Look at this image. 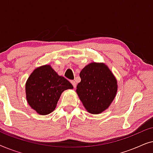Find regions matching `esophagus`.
<instances>
[{
  "instance_id": "esophagus-1",
  "label": "esophagus",
  "mask_w": 153,
  "mask_h": 153,
  "mask_svg": "<svg viewBox=\"0 0 153 153\" xmlns=\"http://www.w3.org/2000/svg\"><path fill=\"white\" fill-rule=\"evenodd\" d=\"M70 82H71V83H72V84L73 87H74V88H75L76 87V82H75V81H73V80H72V81H71Z\"/></svg>"
}]
</instances>
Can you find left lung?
Segmentation results:
<instances>
[{
	"mask_svg": "<svg viewBox=\"0 0 153 153\" xmlns=\"http://www.w3.org/2000/svg\"><path fill=\"white\" fill-rule=\"evenodd\" d=\"M81 82L76 93L83 106L91 114H100L114 100L117 92V81L103 63L88 65L80 72Z\"/></svg>",
	"mask_w": 153,
	"mask_h": 153,
	"instance_id": "1",
	"label": "left lung"
}]
</instances>
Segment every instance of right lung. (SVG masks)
<instances>
[{
	"mask_svg": "<svg viewBox=\"0 0 153 153\" xmlns=\"http://www.w3.org/2000/svg\"><path fill=\"white\" fill-rule=\"evenodd\" d=\"M72 88L70 81L58 75L51 66H42L35 69L27 80L26 99L39 114L47 115L56 108L62 92Z\"/></svg>",
	"mask_w": 153,
	"mask_h": 153,
	"instance_id": "right-lung-1",
	"label": "right lung"
}]
</instances>
